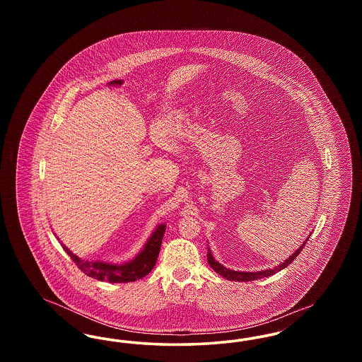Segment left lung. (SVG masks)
Wrapping results in <instances>:
<instances>
[{"instance_id": "1", "label": "left lung", "mask_w": 362, "mask_h": 362, "mask_svg": "<svg viewBox=\"0 0 362 362\" xmlns=\"http://www.w3.org/2000/svg\"><path fill=\"white\" fill-rule=\"evenodd\" d=\"M308 239H310V238H307V240L304 241V243L293 252L289 258L286 259V260H284L282 263H279L274 269H267V270H262V272H235V270L226 269L221 263H218L216 259L213 258L211 251H210L209 247H207V262H209L210 267H211L217 274L224 276L225 279H229V281H240V282L255 281V279H259V278L273 276V274H276L278 272H281L282 269L288 267V266L292 263L293 260L297 258V255L303 251V248H304V245H305V243L308 241Z\"/></svg>"}]
</instances>
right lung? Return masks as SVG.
I'll use <instances>...</instances> for the list:
<instances>
[{"label":"right lung","instance_id":"right-lung-1","mask_svg":"<svg viewBox=\"0 0 362 362\" xmlns=\"http://www.w3.org/2000/svg\"><path fill=\"white\" fill-rule=\"evenodd\" d=\"M164 232H165V224L157 225L137 257L121 264L99 262V260L96 262L84 260L74 255L66 245L62 244V247L71 260L77 264V267L86 276L95 278L98 281H107L110 284L133 282V281L141 279L142 276H148L155 267Z\"/></svg>","mask_w":362,"mask_h":362}]
</instances>
